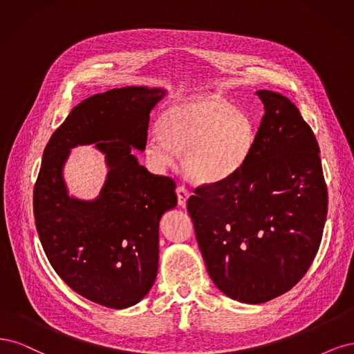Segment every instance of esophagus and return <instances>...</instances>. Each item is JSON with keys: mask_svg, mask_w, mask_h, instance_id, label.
<instances>
[{"mask_svg": "<svg viewBox=\"0 0 354 354\" xmlns=\"http://www.w3.org/2000/svg\"><path fill=\"white\" fill-rule=\"evenodd\" d=\"M176 194H178V203L180 207H185L187 206V200L191 196V192L188 191V188H185L184 185H179L176 188Z\"/></svg>", "mask_w": 354, "mask_h": 354, "instance_id": "obj_1", "label": "esophagus"}]
</instances>
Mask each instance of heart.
<instances>
[{"mask_svg": "<svg viewBox=\"0 0 354 354\" xmlns=\"http://www.w3.org/2000/svg\"><path fill=\"white\" fill-rule=\"evenodd\" d=\"M158 133L148 136L144 153L156 170L174 165L178 153L192 179L214 184L236 174L254 142L247 113L221 100H189L169 106L158 118Z\"/></svg>", "mask_w": 354, "mask_h": 354, "instance_id": "1", "label": "heart"}]
</instances>
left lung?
Returning a JSON list of instances; mask_svg holds the SVG:
<instances>
[{"mask_svg":"<svg viewBox=\"0 0 354 354\" xmlns=\"http://www.w3.org/2000/svg\"><path fill=\"white\" fill-rule=\"evenodd\" d=\"M265 115L236 174L194 189L187 207L214 285L259 304L290 291L321 244L328 191L319 145L299 109L257 91Z\"/></svg>","mask_w":354,"mask_h":354,"instance_id":"8db88e82","label":"left lung"}]
</instances>
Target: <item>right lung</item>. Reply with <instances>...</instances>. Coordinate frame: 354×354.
Segmentation results:
<instances>
[{
    "instance_id": "obj_1",
    "label": "right lung",
    "mask_w": 354,
    "mask_h": 354,
    "mask_svg": "<svg viewBox=\"0 0 354 354\" xmlns=\"http://www.w3.org/2000/svg\"><path fill=\"white\" fill-rule=\"evenodd\" d=\"M160 88L124 86L86 98L44 150L33 189V214L45 256L82 297L124 309L150 291L158 266V222L176 206L172 178L153 175L132 148L144 150ZM95 143L111 170L93 202L69 198L62 166L70 148Z\"/></svg>"
}]
</instances>
